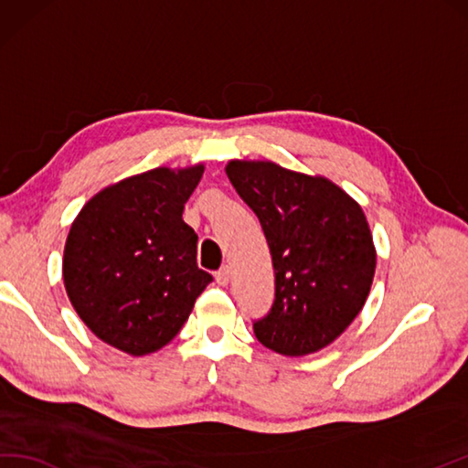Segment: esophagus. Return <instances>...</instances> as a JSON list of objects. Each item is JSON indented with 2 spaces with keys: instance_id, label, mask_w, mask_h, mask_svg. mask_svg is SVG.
I'll return each mask as SVG.
<instances>
[{
  "instance_id": "obj_1",
  "label": "esophagus",
  "mask_w": 468,
  "mask_h": 468,
  "mask_svg": "<svg viewBox=\"0 0 468 468\" xmlns=\"http://www.w3.org/2000/svg\"><path fill=\"white\" fill-rule=\"evenodd\" d=\"M216 276V282L220 284V286H226L228 284V280H230V268L228 266H222L220 270H218V272L214 274Z\"/></svg>"
}]
</instances>
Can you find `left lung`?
I'll list each match as a JSON object with an SVG mask.
<instances>
[{
  "instance_id": "obj_1",
  "label": "left lung",
  "mask_w": 468,
  "mask_h": 468,
  "mask_svg": "<svg viewBox=\"0 0 468 468\" xmlns=\"http://www.w3.org/2000/svg\"><path fill=\"white\" fill-rule=\"evenodd\" d=\"M226 174L261 220L272 256L274 300L254 320L258 342L286 356L324 348L358 316L375 278L365 212L326 178L272 162L234 160Z\"/></svg>"
}]
</instances>
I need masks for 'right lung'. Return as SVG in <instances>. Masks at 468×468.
<instances>
[{"label": "right lung", "instance_id": "right-lung-1", "mask_svg": "<svg viewBox=\"0 0 468 468\" xmlns=\"http://www.w3.org/2000/svg\"><path fill=\"white\" fill-rule=\"evenodd\" d=\"M204 165L155 168L122 180L81 207L64 250V284L78 316L128 355L160 350L188 320L212 274L196 264L198 234L184 204Z\"/></svg>", "mask_w": 468, "mask_h": 468}]
</instances>
